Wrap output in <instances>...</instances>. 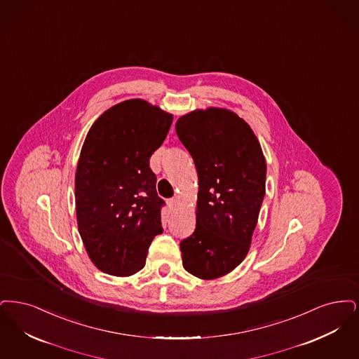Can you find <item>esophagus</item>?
Wrapping results in <instances>:
<instances>
[{"instance_id": "34e87169", "label": "esophagus", "mask_w": 359, "mask_h": 359, "mask_svg": "<svg viewBox=\"0 0 359 359\" xmlns=\"http://www.w3.org/2000/svg\"><path fill=\"white\" fill-rule=\"evenodd\" d=\"M168 205H169V208L172 210V209H175V208L178 206V200H177V198H170V200L168 201Z\"/></svg>"}]
</instances>
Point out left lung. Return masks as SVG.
<instances>
[{
  "label": "left lung",
  "instance_id": "left-lung-1",
  "mask_svg": "<svg viewBox=\"0 0 359 359\" xmlns=\"http://www.w3.org/2000/svg\"><path fill=\"white\" fill-rule=\"evenodd\" d=\"M175 133L198 174L196 229L180 244L182 264L196 278L217 279L250 250L265 194L264 154L250 125L229 109L191 111Z\"/></svg>",
  "mask_w": 359,
  "mask_h": 359
}]
</instances>
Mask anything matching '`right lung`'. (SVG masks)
<instances>
[{"instance_id":"1","label":"right lung","mask_w":359,"mask_h":359,"mask_svg":"<svg viewBox=\"0 0 359 359\" xmlns=\"http://www.w3.org/2000/svg\"><path fill=\"white\" fill-rule=\"evenodd\" d=\"M172 122V114L130 99L103 112L86 137L75 175L76 219L84 248L104 273H137L163 232L165 201L149 161Z\"/></svg>"}]
</instances>
